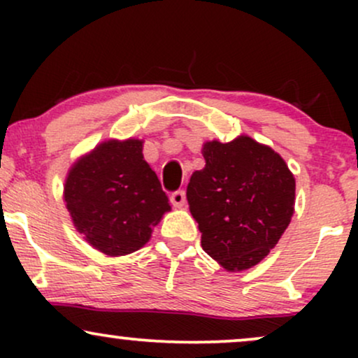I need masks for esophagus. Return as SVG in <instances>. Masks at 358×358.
Here are the masks:
<instances>
[{
  "label": "esophagus",
  "instance_id": "1",
  "mask_svg": "<svg viewBox=\"0 0 358 358\" xmlns=\"http://www.w3.org/2000/svg\"><path fill=\"white\" fill-rule=\"evenodd\" d=\"M170 200H171V203L175 205V207L180 208V207H183L185 202H187V195H185L183 190H176L170 195Z\"/></svg>",
  "mask_w": 358,
  "mask_h": 358
}]
</instances>
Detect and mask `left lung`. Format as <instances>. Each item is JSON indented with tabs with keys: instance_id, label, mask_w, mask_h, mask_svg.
Returning a JSON list of instances; mask_svg holds the SVG:
<instances>
[{
	"instance_id": "8db88e82",
	"label": "left lung",
	"mask_w": 358,
	"mask_h": 358,
	"mask_svg": "<svg viewBox=\"0 0 358 358\" xmlns=\"http://www.w3.org/2000/svg\"><path fill=\"white\" fill-rule=\"evenodd\" d=\"M203 170L187 200L202 248L227 271L256 266L278 244L294 212V176L285 159L249 136L203 145Z\"/></svg>"
}]
</instances>
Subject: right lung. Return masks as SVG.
Masks as SVG:
<instances>
[{"mask_svg": "<svg viewBox=\"0 0 358 358\" xmlns=\"http://www.w3.org/2000/svg\"><path fill=\"white\" fill-rule=\"evenodd\" d=\"M64 200L84 239L113 257L141 249L171 208L139 139H109L77 159Z\"/></svg>", "mask_w": 358, "mask_h": 358, "instance_id": "obj_1", "label": "right lung"}]
</instances>
